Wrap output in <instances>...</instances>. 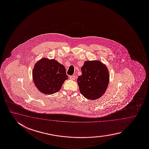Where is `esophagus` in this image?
<instances>
[{"instance_id":"34e87169","label":"esophagus","mask_w":149,"mask_h":149,"mask_svg":"<svg viewBox=\"0 0 149 149\" xmlns=\"http://www.w3.org/2000/svg\"><path fill=\"white\" fill-rule=\"evenodd\" d=\"M69 78L72 80H74L76 79V76H71L69 77Z\"/></svg>"}]
</instances>
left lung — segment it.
Returning <instances> with one entry per match:
<instances>
[{
	"label": "left lung",
	"mask_w": 149,
	"mask_h": 149,
	"mask_svg": "<svg viewBox=\"0 0 149 149\" xmlns=\"http://www.w3.org/2000/svg\"><path fill=\"white\" fill-rule=\"evenodd\" d=\"M77 79L79 90L85 98L95 100L104 94L109 82L107 67L99 61H87Z\"/></svg>",
	"instance_id": "left-lung-1"
}]
</instances>
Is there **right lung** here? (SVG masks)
<instances>
[{
	"label": "right lung",
	"instance_id": "right-lung-1",
	"mask_svg": "<svg viewBox=\"0 0 149 149\" xmlns=\"http://www.w3.org/2000/svg\"><path fill=\"white\" fill-rule=\"evenodd\" d=\"M33 80L40 92L51 95L58 92L68 79L63 65L54 59L43 58L38 61L32 71Z\"/></svg>",
	"mask_w": 149,
	"mask_h": 149
}]
</instances>
